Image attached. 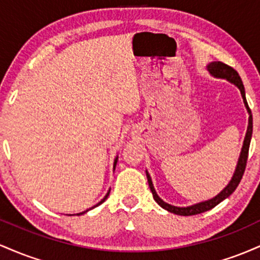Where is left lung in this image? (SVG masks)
Returning <instances> with one entry per match:
<instances>
[{"label":"left lung","instance_id":"1","mask_svg":"<svg viewBox=\"0 0 260 260\" xmlns=\"http://www.w3.org/2000/svg\"><path fill=\"white\" fill-rule=\"evenodd\" d=\"M208 71L210 72V74H213L214 77H217V78H225V79H228L229 82L234 83L235 85L238 86V89H240V91H241V95H242V98H243L244 105H246L247 110H248V113H249L248 128H247L246 138H244V142H243V148H242V151H241L240 159H238V164H237V168H236L234 177H232L231 182H230L228 186L225 187V189L221 190V192H220L219 194L215 197V198L210 199V201L198 203V204L192 205V207H187V208H180V207H174V205H170V204H168V203L164 202L162 199H161L160 197L156 194V192H155L154 186H153V182H151L150 176H149V174L147 172L148 183H149V187H150L151 193H153L155 202H156L161 208L165 209V210L170 211V213L177 214V215L189 216V215H197V214L204 213V211H208V210H210V209H213L214 207H216V205L219 204V203H221L223 199H226L229 196H231L232 193L235 192V189L237 188L238 184H240L241 180H242V176L244 174V170H246V166H247V160H248L249 144H250V138H252V132H253V118H252V112H250L248 104H247L246 92H244V86H243L242 80H241V77L238 76V73L236 72L234 68L230 67L229 64L222 63V62H220V61H215V62H211V63H209Z\"/></svg>","mask_w":260,"mask_h":260}]
</instances>
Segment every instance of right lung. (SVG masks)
I'll return each mask as SVG.
<instances>
[{"label": "right lung", "instance_id": "1", "mask_svg": "<svg viewBox=\"0 0 260 260\" xmlns=\"http://www.w3.org/2000/svg\"><path fill=\"white\" fill-rule=\"evenodd\" d=\"M116 164H117V157H116V159H115V164H113V170H115V168H116ZM109 194H110V190H109V192H107V194H106L105 197H104V199H101V202H99V203H98V204H96V205H94V207H92V208L98 207V205H100V204H101V203H104V202H105V201H106V198H107V197H109ZM92 208H90V209H92ZM88 210H89V209H88ZM88 210L83 211V213H79V214H78V215H80V214H84V213H86V211H88Z\"/></svg>", "mask_w": 260, "mask_h": 260}]
</instances>
